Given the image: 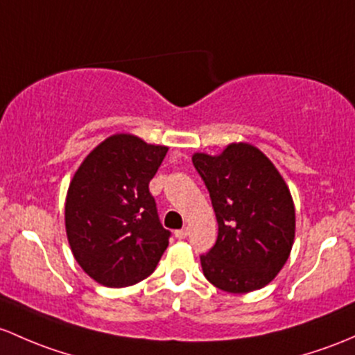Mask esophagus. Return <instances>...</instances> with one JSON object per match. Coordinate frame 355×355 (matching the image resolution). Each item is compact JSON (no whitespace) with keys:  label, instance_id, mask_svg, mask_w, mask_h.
<instances>
[{"label":"esophagus","instance_id":"obj_1","mask_svg":"<svg viewBox=\"0 0 355 355\" xmlns=\"http://www.w3.org/2000/svg\"><path fill=\"white\" fill-rule=\"evenodd\" d=\"M175 236H177L178 240H185V238L189 236V230L187 227H184V230H177L175 231Z\"/></svg>","mask_w":355,"mask_h":355}]
</instances>
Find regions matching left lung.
<instances>
[{
  "label": "left lung",
  "mask_w": 355,
  "mask_h": 355,
  "mask_svg": "<svg viewBox=\"0 0 355 355\" xmlns=\"http://www.w3.org/2000/svg\"><path fill=\"white\" fill-rule=\"evenodd\" d=\"M192 162L211 196L218 240L200 257L212 286L252 293L274 281L291 255L296 209L274 163L250 143H231L219 155L193 153Z\"/></svg>",
  "instance_id": "8db88e82"
}]
</instances>
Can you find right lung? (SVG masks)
I'll use <instances>...</instances> for the list:
<instances>
[{"label":"right lung","instance_id":"add662e5","mask_svg":"<svg viewBox=\"0 0 355 355\" xmlns=\"http://www.w3.org/2000/svg\"><path fill=\"white\" fill-rule=\"evenodd\" d=\"M168 148L117 132L88 153L69 182L66 234L73 257L98 284L132 286L153 274L168 246L149 180Z\"/></svg>","mask_w":355,"mask_h":355}]
</instances>
